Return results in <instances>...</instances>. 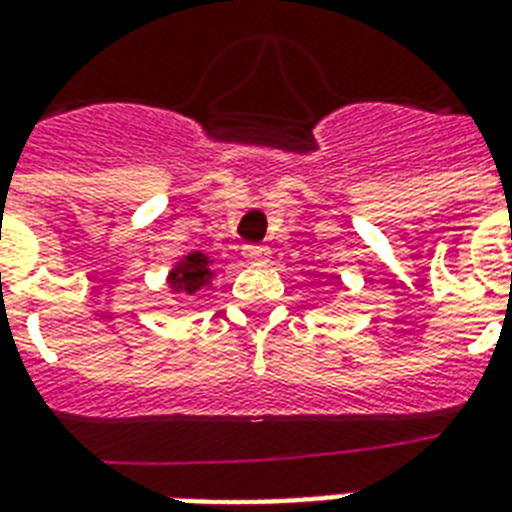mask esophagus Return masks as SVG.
<instances>
[{
  "mask_svg": "<svg viewBox=\"0 0 512 512\" xmlns=\"http://www.w3.org/2000/svg\"><path fill=\"white\" fill-rule=\"evenodd\" d=\"M268 255H271V249L265 247V244H247L244 247V257H247L249 263H263V260H268Z\"/></svg>",
  "mask_w": 512,
  "mask_h": 512,
  "instance_id": "esophagus-1",
  "label": "esophagus"
}]
</instances>
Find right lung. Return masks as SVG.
<instances>
[{"instance_id": "right-lung-1", "label": "right lung", "mask_w": 512, "mask_h": 512, "mask_svg": "<svg viewBox=\"0 0 512 512\" xmlns=\"http://www.w3.org/2000/svg\"><path fill=\"white\" fill-rule=\"evenodd\" d=\"M209 268H207V257L201 255V252H193L183 260V263L177 265L175 271L170 276V284L175 292H185V295H193L196 289L207 281Z\"/></svg>"}]
</instances>
